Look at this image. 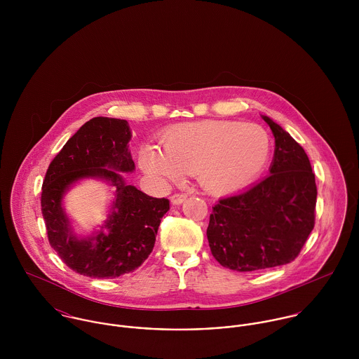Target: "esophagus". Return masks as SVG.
Listing matches in <instances>:
<instances>
[{"label": "esophagus", "instance_id": "1", "mask_svg": "<svg viewBox=\"0 0 359 359\" xmlns=\"http://www.w3.org/2000/svg\"><path fill=\"white\" fill-rule=\"evenodd\" d=\"M170 201H171V205H182V203L187 201V195H184V194H175V195H172V196L170 198Z\"/></svg>", "mask_w": 359, "mask_h": 359}]
</instances>
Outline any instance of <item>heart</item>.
I'll return each mask as SVG.
<instances>
[{
	"instance_id": "obj_1",
	"label": "heart",
	"mask_w": 359,
	"mask_h": 359,
	"mask_svg": "<svg viewBox=\"0 0 359 359\" xmlns=\"http://www.w3.org/2000/svg\"><path fill=\"white\" fill-rule=\"evenodd\" d=\"M271 152L268 133L257 124L205 120L170 128L163 149L145 145L142 170L160 182L198 175L205 191L224 195L248 187L265 167Z\"/></svg>"
}]
</instances>
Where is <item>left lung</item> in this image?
<instances>
[{"instance_id": "1", "label": "left lung", "mask_w": 359, "mask_h": 359, "mask_svg": "<svg viewBox=\"0 0 359 359\" xmlns=\"http://www.w3.org/2000/svg\"><path fill=\"white\" fill-rule=\"evenodd\" d=\"M275 138L269 174L212 207L207 228L211 255L250 272L292 262L313 229L316 185L304 149L268 116Z\"/></svg>"}]
</instances>
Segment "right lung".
<instances>
[{
	"label": "right lung",
	"instance_id": "1",
	"mask_svg": "<svg viewBox=\"0 0 359 359\" xmlns=\"http://www.w3.org/2000/svg\"><path fill=\"white\" fill-rule=\"evenodd\" d=\"M131 137L126 120L94 117L65 144L47 170L41 211L48 241L80 275L113 279L141 266L154 250L160 221L170 208L167 199L151 198L123 178L121 172L135 170ZM83 179H100L115 189L108 218L87 237L76 235L62 205L65 194Z\"/></svg>",
	"mask_w": 359,
	"mask_h": 359
}]
</instances>
